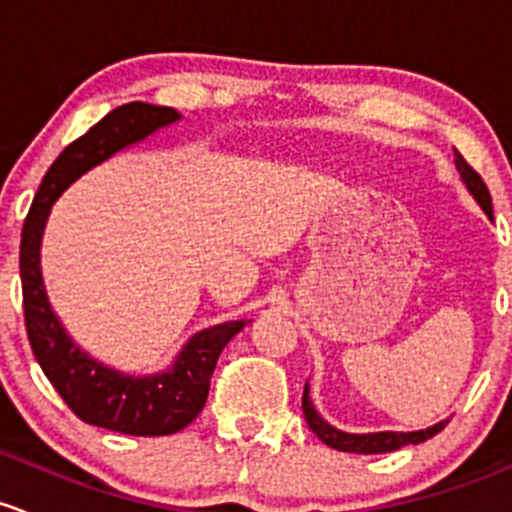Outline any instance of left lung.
<instances>
[{"instance_id": "8db88e82", "label": "left lung", "mask_w": 512, "mask_h": 512, "mask_svg": "<svg viewBox=\"0 0 512 512\" xmlns=\"http://www.w3.org/2000/svg\"><path fill=\"white\" fill-rule=\"evenodd\" d=\"M456 167H458V172H461V179L466 182V187L471 189V194L478 199V204L483 207V212L493 219L491 192H488L483 177L478 175V172L473 170L466 160H463L461 152H456ZM303 414H305V421H308L310 431H313V434L318 436L323 444H328L330 449L347 451V453L397 451V449H402V446L421 444V441L431 439V436H436L446 426V421H439V424H434L431 429L409 431V434H397V431H379V434H345V431L335 429V426H330L328 421L320 419V414L315 412L313 402H310V397H308V384H305V392H303Z\"/></svg>"}]
</instances>
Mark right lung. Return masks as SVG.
Returning a JSON list of instances; mask_svg holds the SVG:
<instances>
[{
    "label": "right lung",
    "mask_w": 512,
    "mask_h": 512,
    "mask_svg": "<svg viewBox=\"0 0 512 512\" xmlns=\"http://www.w3.org/2000/svg\"><path fill=\"white\" fill-rule=\"evenodd\" d=\"M175 120H179L175 108L140 100L110 110L86 135L73 140L56 157L41 179L21 229L19 273L24 323L36 362L78 419L130 436H167L192 424L207 402L209 382L221 350L244 328L246 320H231L194 335L170 372L130 377L110 370L73 345L51 310L39 266L41 234L51 204L68 184L123 147L147 138L157 128H165Z\"/></svg>",
    "instance_id": "obj_1"
}]
</instances>
